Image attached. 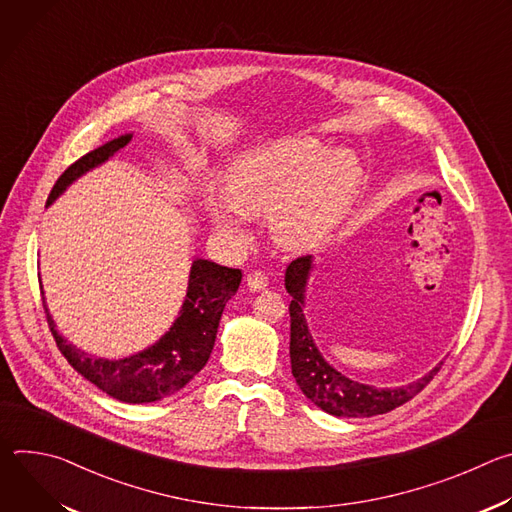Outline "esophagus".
I'll return each instance as SVG.
<instances>
[{"instance_id": "1", "label": "esophagus", "mask_w": 512, "mask_h": 512, "mask_svg": "<svg viewBox=\"0 0 512 512\" xmlns=\"http://www.w3.org/2000/svg\"><path fill=\"white\" fill-rule=\"evenodd\" d=\"M267 285H269V279H267L265 273L253 271V273L247 275V287L251 291H263V289H267Z\"/></svg>"}]
</instances>
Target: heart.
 <instances>
[{
  "mask_svg": "<svg viewBox=\"0 0 512 512\" xmlns=\"http://www.w3.org/2000/svg\"><path fill=\"white\" fill-rule=\"evenodd\" d=\"M360 164L350 150H324L312 137H287L241 156L227 176V196L210 210L212 225L229 239L247 235L245 216L269 210L273 237L289 249L314 243L348 210Z\"/></svg>",
  "mask_w": 512,
  "mask_h": 512,
  "instance_id": "b5f03b06",
  "label": "heart"
}]
</instances>
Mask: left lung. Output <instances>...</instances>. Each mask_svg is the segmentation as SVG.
<instances>
[{
    "label": "left lung",
    "instance_id": "1",
    "mask_svg": "<svg viewBox=\"0 0 512 512\" xmlns=\"http://www.w3.org/2000/svg\"><path fill=\"white\" fill-rule=\"evenodd\" d=\"M314 269V257H298L285 269V289L291 296L289 302V358L291 375H294L302 393L322 411L334 417H373L389 413L395 407L413 399L431 379L442 369L444 362L435 367L421 379L405 387H373L348 379L322 356L320 348L314 342L306 320V291L310 273Z\"/></svg>",
    "mask_w": 512,
    "mask_h": 512
}]
</instances>
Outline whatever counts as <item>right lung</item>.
<instances>
[{
	"instance_id": "obj_1",
	"label": "right lung",
	"mask_w": 512,
	"mask_h": 512,
	"mask_svg": "<svg viewBox=\"0 0 512 512\" xmlns=\"http://www.w3.org/2000/svg\"><path fill=\"white\" fill-rule=\"evenodd\" d=\"M131 137L133 133L119 135L66 168L56 180L46 206L62 196L72 182L123 150ZM241 279V269L223 267L210 259H194L184 304L170 330L152 346L113 360L70 344L56 330L46 302L44 310L58 350L81 377L117 401L131 405L154 403L186 387L204 369L216 340L218 322L227 302L237 294Z\"/></svg>"
}]
</instances>
